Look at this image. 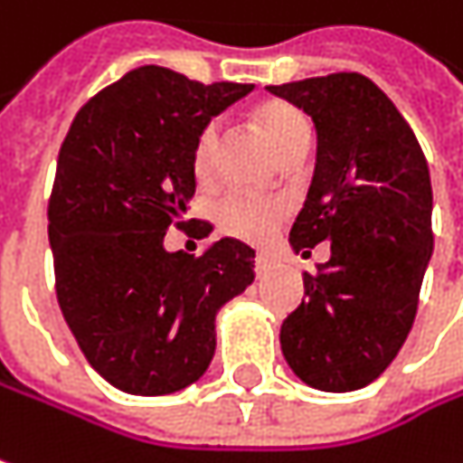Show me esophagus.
<instances>
[{
    "instance_id": "esophagus-1",
    "label": "esophagus",
    "mask_w": 463,
    "mask_h": 463,
    "mask_svg": "<svg viewBox=\"0 0 463 463\" xmlns=\"http://www.w3.org/2000/svg\"><path fill=\"white\" fill-rule=\"evenodd\" d=\"M271 266H274V258H271V255H266V252H258V258H255V271H258V277H260V274H266Z\"/></svg>"
}]
</instances>
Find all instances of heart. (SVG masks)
I'll return each instance as SVG.
<instances>
[{
	"instance_id": "b5f03b06",
	"label": "heart",
	"mask_w": 463,
	"mask_h": 463,
	"mask_svg": "<svg viewBox=\"0 0 463 463\" xmlns=\"http://www.w3.org/2000/svg\"><path fill=\"white\" fill-rule=\"evenodd\" d=\"M255 120H258V128L263 131L266 142L277 152V157L298 145L311 142V126H308L306 116L287 102H269V105L258 108ZM215 152H218V126L205 123L197 131L192 155H189L192 174L197 182H208L213 176ZM281 215H284V208L279 203L258 200V197H248V194H229L221 200V205L215 211V221L226 237L258 245V242H266L277 232Z\"/></svg>"
}]
</instances>
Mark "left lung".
Returning <instances> with one entry per match:
<instances>
[{
    "label": "left lung",
    "mask_w": 463,
    "mask_h": 463,
    "mask_svg": "<svg viewBox=\"0 0 463 463\" xmlns=\"http://www.w3.org/2000/svg\"><path fill=\"white\" fill-rule=\"evenodd\" d=\"M316 126V171L289 242L332 258L306 274V300L281 324L289 369L316 390L366 387L413 326L432 258V184L411 126L361 73L269 86Z\"/></svg>",
    "instance_id": "1"
}]
</instances>
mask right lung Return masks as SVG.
<instances>
[{"instance_id":"right-lung-1","label":"right lung","mask_w":463,"mask_h":463,"mask_svg":"<svg viewBox=\"0 0 463 463\" xmlns=\"http://www.w3.org/2000/svg\"><path fill=\"white\" fill-rule=\"evenodd\" d=\"M248 91L142 65L94 94L60 147L47 208L57 303L86 361L123 392L168 395L200 380L218 308L255 279V250L240 240L200 258L163 248L168 226L194 221L197 131Z\"/></svg>"}]
</instances>
